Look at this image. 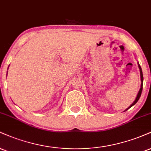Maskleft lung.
<instances>
[{
  "instance_id": "8db88e82",
  "label": "left lung",
  "mask_w": 151,
  "mask_h": 151,
  "mask_svg": "<svg viewBox=\"0 0 151 151\" xmlns=\"http://www.w3.org/2000/svg\"><path fill=\"white\" fill-rule=\"evenodd\" d=\"M138 65H139V70H140V75H141V88H140V89H139V93H138V94H137V98H136L135 101H134V102L132 103V104L129 107V108H127L126 110H124V111H127V110H129V109L130 108H132V107L133 106V105H135L136 103H137L138 102V101H139V100L140 97H141V92H142V89H143V72H142V70H141V66H140V65H139V62H138Z\"/></svg>"
}]
</instances>
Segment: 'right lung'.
Instances as JSON below:
<instances>
[{
	"label": "right lung",
	"instance_id": "add662e5",
	"mask_svg": "<svg viewBox=\"0 0 151 151\" xmlns=\"http://www.w3.org/2000/svg\"><path fill=\"white\" fill-rule=\"evenodd\" d=\"M8 68H9V67H8ZM7 74H8V72H7Z\"/></svg>",
	"mask_w": 151,
	"mask_h": 151
}]
</instances>
